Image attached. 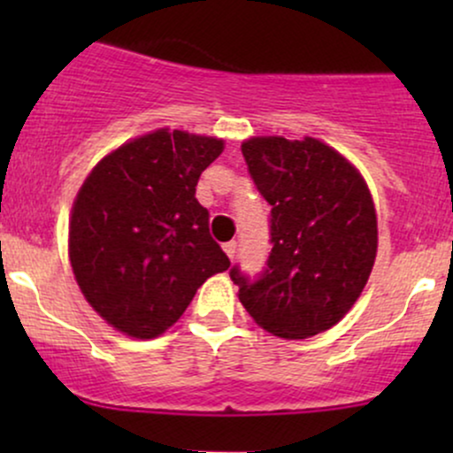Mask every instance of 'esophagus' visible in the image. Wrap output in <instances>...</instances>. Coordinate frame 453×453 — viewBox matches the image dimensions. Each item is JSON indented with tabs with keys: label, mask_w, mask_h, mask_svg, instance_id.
I'll return each instance as SVG.
<instances>
[{
	"label": "esophagus",
	"mask_w": 453,
	"mask_h": 453,
	"mask_svg": "<svg viewBox=\"0 0 453 453\" xmlns=\"http://www.w3.org/2000/svg\"><path fill=\"white\" fill-rule=\"evenodd\" d=\"M223 251L227 253V257L230 259H236V253H238V242L236 241H230L223 244Z\"/></svg>",
	"instance_id": "esophagus-1"
}]
</instances>
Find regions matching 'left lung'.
<instances>
[{
    "label": "left lung",
    "mask_w": 453,
    "mask_h": 453,
    "mask_svg": "<svg viewBox=\"0 0 453 453\" xmlns=\"http://www.w3.org/2000/svg\"><path fill=\"white\" fill-rule=\"evenodd\" d=\"M253 183L270 209L266 268L234 266L238 298L257 326L306 339L345 317L377 256V215L362 174L321 140L257 136L242 142Z\"/></svg>",
    "instance_id": "left-lung-1"
}]
</instances>
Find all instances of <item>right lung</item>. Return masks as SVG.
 Returning a JSON list of instances; mask_svg holds the SVG:
<instances>
[{
  "label": "right lung",
  "instance_id": "obj_1",
  "mask_svg": "<svg viewBox=\"0 0 453 453\" xmlns=\"http://www.w3.org/2000/svg\"><path fill=\"white\" fill-rule=\"evenodd\" d=\"M223 140L187 132L140 136L106 155L78 191L70 262L97 315L134 339L176 324L202 283L230 268L196 200Z\"/></svg>",
  "mask_w": 453,
  "mask_h": 453
}]
</instances>
